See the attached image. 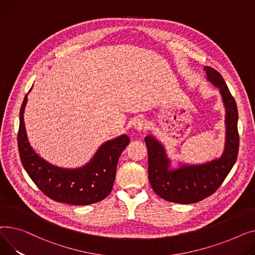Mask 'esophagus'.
Here are the masks:
<instances>
[{
	"instance_id": "1",
	"label": "esophagus",
	"mask_w": 255,
	"mask_h": 255,
	"mask_svg": "<svg viewBox=\"0 0 255 255\" xmlns=\"http://www.w3.org/2000/svg\"><path fill=\"white\" fill-rule=\"evenodd\" d=\"M145 126H146V122L144 118H138L133 122V128L137 130H142L143 128H145Z\"/></svg>"
}]
</instances>
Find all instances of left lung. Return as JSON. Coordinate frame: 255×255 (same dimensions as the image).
Listing matches in <instances>:
<instances>
[{"mask_svg":"<svg viewBox=\"0 0 255 255\" xmlns=\"http://www.w3.org/2000/svg\"><path fill=\"white\" fill-rule=\"evenodd\" d=\"M204 70L207 79L220 89L227 111V139L221 157L199 166H183L177 170H169L170 160L162 145L152 136L145 137L149 182L156 194L172 203L193 204L210 197L231 172L239 152L240 138L236 101L219 72L211 67H205Z\"/></svg>","mask_w":255,"mask_h":255,"instance_id":"1","label":"left lung"}]
</instances>
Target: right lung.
I'll return each mask as SVG.
<instances>
[{"label":"right lung","instance_id":"1","mask_svg":"<svg viewBox=\"0 0 255 255\" xmlns=\"http://www.w3.org/2000/svg\"><path fill=\"white\" fill-rule=\"evenodd\" d=\"M24 97L17 134L18 151L22 166L37 187L46 196L69 205H91L106 198L115 180L117 162L124 149L129 143L127 134L103 144L94 158L83 168L67 170L49 164L29 146L23 122Z\"/></svg>","mask_w":255,"mask_h":255}]
</instances>
